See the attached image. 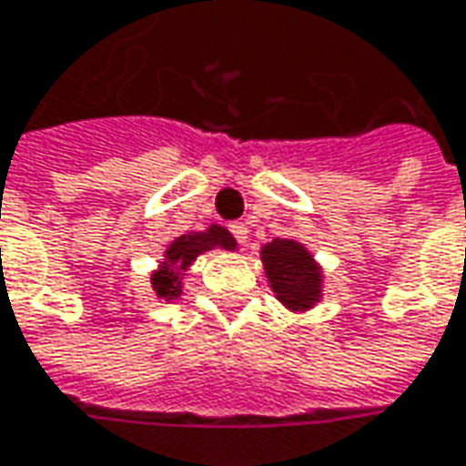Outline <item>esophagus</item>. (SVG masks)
<instances>
[{"mask_svg": "<svg viewBox=\"0 0 466 466\" xmlns=\"http://www.w3.org/2000/svg\"><path fill=\"white\" fill-rule=\"evenodd\" d=\"M229 232H232V237L237 239L239 244L247 242V224L242 222H232L229 224Z\"/></svg>", "mask_w": 466, "mask_h": 466, "instance_id": "34e87169", "label": "esophagus"}]
</instances>
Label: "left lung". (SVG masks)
I'll return each instance as SVG.
<instances>
[{
  "label": "left lung",
  "mask_w": 466,
  "mask_h": 466,
  "mask_svg": "<svg viewBox=\"0 0 466 466\" xmlns=\"http://www.w3.org/2000/svg\"><path fill=\"white\" fill-rule=\"evenodd\" d=\"M269 288L289 310H308L320 300V267L295 239H272L262 247Z\"/></svg>",
  "instance_id": "8db88e82"
}]
</instances>
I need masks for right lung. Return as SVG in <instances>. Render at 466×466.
Returning a JSON list of instances; mask_svg holds the SVG:
<instances>
[{
	"label": "right lung",
	"mask_w": 466,
	"mask_h": 466,
	"mask_svg": "<svg viewBox=\"0 0 466 466\" xmlns=\"http://www.w3.org/2000/svg\"><path fill=\"white\" fill-rule=\"evenodd\" d=\"M234 237L224 227L211 224L207 232L181 234L174 242L168 244L166 257L161 267L151 275V285L154 292L161 300H174L181 295V275L187 272V267L204 252H209L214 247L222 249H234Z\"/></svg>",
	"instance_id": "right-lung-1"
}]
</instances>
